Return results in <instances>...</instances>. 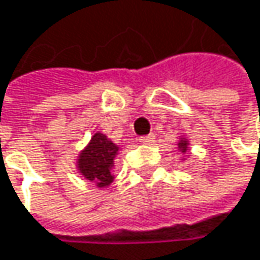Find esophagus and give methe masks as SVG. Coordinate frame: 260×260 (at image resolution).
Masks as SVG:
<instances>
[{"instance_id":"1","label":"esophagus","mask_w":260,"mask_h":260,"mask_svg":"<svg viewBox=\"0 0 260 260\" xmlns=\"http://www.w3.org/2000/svg\"><path fill=\"white\" fill-rule=\"evenodd\" d=\"M140 143L141 144H152V143H155V135L153 134L143 135V137H140Z\"/></svg>"}]
</instances>
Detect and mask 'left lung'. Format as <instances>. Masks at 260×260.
<instances>
[{
	"mask_svg": "<svg viewBox=\"0 0 260 260\" xmlns=\"http://www.w3.org/2000/svg\"><path fill=\"white\" fill-rule=\"evenodd\" d=\"M179 149H181L182 152H186V149H188V143H186V140H181V141H179Z\"/></svg>",
	"mask_w": 260,
	"mask_h": 260,
	"instance_id": "1",
	"label": "left lung"
}]
</instances>
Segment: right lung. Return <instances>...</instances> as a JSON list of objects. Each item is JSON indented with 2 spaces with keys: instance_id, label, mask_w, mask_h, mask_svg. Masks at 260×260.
I'll return each instance as SVG.
<instances>
[{
  "instance_id": "add662e5",
  "label": "right lung",
  "mask_w": 260,
  "mask_h": 260,
  "mask_svg": "<svg viewBox=\"0 0 260 260\" xmlns=\"http://www.w3.org/2000/svg\"><path fill=\"white\" fill-rule=\"evenodd\" d=\"M119 147L107 138V135L98 132L91 137L88 146L79 153L78 170L85 179L98 183V186L110 185L113 176L114 158Z\"/></svg>"
}]
</instances>
